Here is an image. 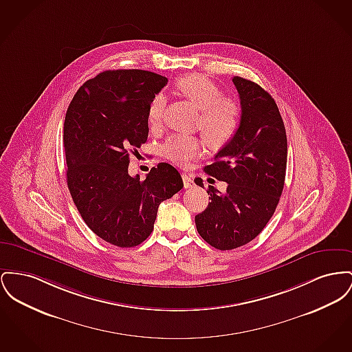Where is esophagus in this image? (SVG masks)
<instances>
[{
    "label": "esophagus",
    "mask_w": 352,
    "mask_h": 352,
    "mask_svg": "<svg viewBox=\"0 0 352 352\" xmlns=\"http://www.w3.org/2000/svg\"><path fill=\"white\" fill-rule=\"evenodd\" d=\"M182 179H184V186L185 188H191V187H194V178L191 177V175H188L186 173H184L182 174Z\"/></svg>",
    "instance_id": "obj_1"
}]
</instances>
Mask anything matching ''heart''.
<instances>
[{"mask_svg":"<svg viewBox=\"0 0 352 352\" xmlns=\"http://www.w3.org/2000/svg\"><path fill=\"white\" fill-rule=\"evenodd\" d=\"M178 93L195 104L199 110L198 126L201 127L210 147L219 150L228 146L236 135L242 111L235 101L222 97L221 89L201 74H188L177 80ZM166 101L162 94H157L148 104L147 121L151 127L162 124ZM204 148L201 138L186 134H174L167 138L162 153L175 165L185 166L195 161Z\"/></svg>","mask_w":352,"mask_h":352,"instance_id":"obj_1","label":"heart"}]
</instances>
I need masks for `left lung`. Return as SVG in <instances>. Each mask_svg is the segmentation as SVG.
I'll list each match as a JSON object with an SVG mask.
<instances>
[{"label": "left lung", "instance_id": "1", "mask_svg": "<svg viewBox=\"0 0 352 352\" xmlns=\"http://www.w3.org/2000/svg\"><path fill=\"white\" fill-rule=\"evenodd\" d=\"M242 121L234 140L221 148L205 171L228 184L226 192L208 186L205 211L195 217L199 235L218 250L251 242L269 223L286 177L287 137L274 98L258 83L234 77ZM204 187V181L195 178Z\"/></svg>", "mask_w": 352, "mask_h": 352}]
</instances>
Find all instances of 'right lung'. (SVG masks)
<instances>
[{
    "mask_svg": "<svg viewBox=\"0 0 352 352\" xmlns=\"http://www.w3.org/2000/svg\"><path fill=\"white\" fill-rule=\"evenodd\" d=\"M166 83L153 72L106 70L83 83L66 111L70 195L87 228L118 248L141 245L161 202L184 187L177 168L164 162L144 181L129 174L130 153L147 141L148 104Z\"/></svg>",
    "mask_w": 352,
    "mask_h": 352,
    "instance_id": "1",
    "label": "right lung"
}]
</instances>
